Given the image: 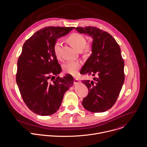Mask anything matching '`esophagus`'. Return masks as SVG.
<instances>
[{"instance_id": "obj_1", "label": "esophagus", "mask_w": 147, "mask_h": 147, "mask_svg": "<svg viewBox=\"0 0 147 147\" xmlns=\"http://www.w3.org/2000/svg\"><path fill=\"white\" fill-rule=\"evenodd\" d=\"M79 82H79V80H78V79H77V78H74V84L75 85L78 84Z\"/></svg>"}]
</instances>
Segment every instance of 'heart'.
I'll return each mask as SVG.
<instances>
[{
  "label": "heart",
  "instance_id": "obj_1",
  "mask_svg": "<svg viewBox=\"0 0 147 147\" xmlns=\"http://www.w3.org/2000/svg\"><path fill=\"white\" fill-rule=\"evenodd\" d=\"M67 41L71 45V46L79 50L80 49L84 48L86 45V39L85 37L80 33H73L71 34L68 38ZM61 46V42L57 40L55 42L53 46V51L55 55L59 57V51ZM81 67V63L79 62H76L73 61H69L65 63L63 66V70L70 74L76 75L77 74L78 70Z\"/></svg>",
  "mask_w": 147,
  "mask_h": 147
}]
</instances>
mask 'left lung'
Wrapping results in <instances>:
<instances>
[{
  "mask_svg": "<svg viewBox=\"0 0 147 147\" xmlns=\"http://www.w3.org/2000/svg\"><path fill=\"white\" fill-rule=\"evenodd\" d=\"M75 30L92 39V53L80 73L94 77L92 81H82L88 90L82 105L92 113L105 112L115 103L124 81L120 48L115 38L103 30L90 26Z\"/></svg>",
  "mask_w": 147,
  "mask_h": 147,
  "instance_id": "left-lung-1",
  "label": "left lung"
}]
</instances>
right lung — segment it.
<instances>
[{"label": "right lung", "mask_w": 147, "mask_h": 147, "mask_svg": "<svg viewBox=\"0 0 147 147\" xmlns=\"http://www.w3.org/2000/svg\"><path fill=\"white\" fill-rule=\"evenodd\" d=\"M74 28L45 27L34 33L23 46L18 61L16 81L24 103L38 115L56 113L64 94L73 85L74 78L69 74L55 78L62 69L53 46L57 38Z\"/></svg>", "instance_id": "obj_1"}]
</instances>
